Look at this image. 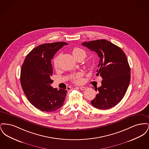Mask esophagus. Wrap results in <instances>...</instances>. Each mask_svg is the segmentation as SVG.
Listing matches in <instances>:
<instances>
[{
	"label": "esophagus",
	"mask_w": 149,
	"mask_h": 149,
	"mask_svg": "<svg viewBox=\"0 0 149 149\" xmlns=\"http://www.w3.org/2000/svg\"><path fill=\"white\" fill-rule=\"evenodd\" d=\"M88 87L87 86H80V89H81V90H83V91H84V90H86V89H88Z\"/></svg>",
	"instance_id": "esophagus-1"
}]
</instances>
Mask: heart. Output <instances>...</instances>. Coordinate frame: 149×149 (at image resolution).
<instances>
[{
	"label": "heart",
	"instance_id": "heart-1",
	"mask_svg": "<svg viewBox=\"0 0 149 149\" xmlns=\"http://www.w3.org/2000/svg\"><path fill=\"white\" fill-rule=\"evenodd\" d=\"M72 55L74 57L76 58V60H78L79 58H82L83 60H84L86 56V54L85 51L80 48H79V47H75L73 49ZM58 58H59V56H57L54 60V65L55 68H56L57 66ZM91 63L90 61L87 62L88 65L89 66V65H91ZM83 75H84V74L83 72H78L77 74H75L72 77V80L75 83L80 84V83H82V81H83Z\"/></svg>",
	"mask_w": 149,
	"mask_h": 149
}]
</instances>
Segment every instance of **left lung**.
<instances>
[{"label":"left lung","instance_id":"left-lung-1","mask_svg":"<svg viewBox=\"0 0 149 149\" xmlns=\"http://www.w3.org/2000/svg\"><path fill=\"white\" fill-rule=\"evenodd\" d=\"M81 45L95 52L99 57L97 76L103 80L95 88L98 93L91 101L93 106L108 109L116 106L125 96L130 84V68L123 50L106 40L84 42Z\"/></svg>","mask_w":149,"mask_h":149}]
</instances>
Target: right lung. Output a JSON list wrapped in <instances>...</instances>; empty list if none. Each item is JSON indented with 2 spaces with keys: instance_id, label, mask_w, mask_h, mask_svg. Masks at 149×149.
I'll return each instance as SVG.
<instances>
[{
  "instance_id": "right-lung-1",
  "label": "right lung",
  "mask_w": 149,
  "mask_h": 149,
  "mask_svg": "<svg viewBox=\"0 0 149 149\" xmlns=\"http://www.w3.org/2000/svg\"><path fill=\"white\" fill-rule=\"evenodd\" d=\"M65 42L44 43L26 56L21 71V84L29 102L43 112L55 111L64 104L67 91L53 88L51 59Z\"/></svg>"
}]
</instances>
